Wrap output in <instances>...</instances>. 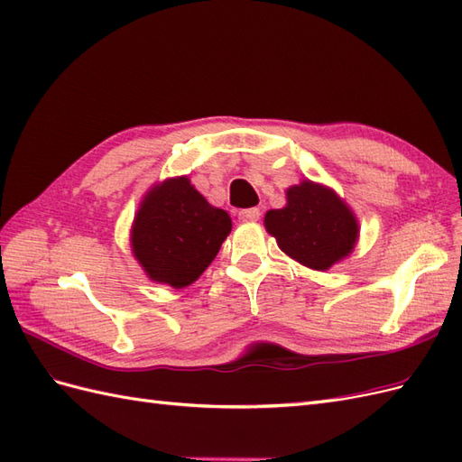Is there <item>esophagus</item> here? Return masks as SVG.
Returning <instances> with one entry per match:
<instances>
[{
    "label": "esophagus",
    "mask_w": 462,
    "mask_h": 462,
    "mask_svg": "<svg viewBox=\"0 0 462 462\" xmlns=\"http://www.w3.org/2000/svg\"><path fill=\"white\" fill-rule=\"evenodd\" d=\"M241 221H258L260 219V209L258 208H246L239 212Z\"/></svg>",
    "instance_id": "1"
}]
</instances>
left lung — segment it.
Masks as SVG:
<instances>
[{"label":"left lung","mask_w":462,"mask_h":462,"mask_svg":"<svg viewBox=\"0 0 462 462\" xmlns=\"http://www.w3.org/2000/svg\"><path fill=\"white\" fill-rule=\"evenodd\" d=\"M263 226L287 256L318 272L351 254L360 231L353 209L335 190L309 179L287 189V206L270 209Z\"/></svg>","instance_id":"obj_1"}]
</instances>
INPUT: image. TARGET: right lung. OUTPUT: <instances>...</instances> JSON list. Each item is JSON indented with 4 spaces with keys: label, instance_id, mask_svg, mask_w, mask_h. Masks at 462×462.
<instances>
[{
    "label": "right lung",
    "instance_id": "right-lung-1",
    "mask_svg": "<svg viewBox=\"0 0 462 462\" xmlns=\"http://www.w3.org/2000/svg\"><path fill=\"white\" fill-rule=\"evenodd\" d=\"M229 233L226 209L209 204L189 177H175L152 187L143 199L131 248L152 282L183 289L204 273Z\"/></svg>",
    "mask_w": 462,
    "mask_h": 462
}]
</instances>
